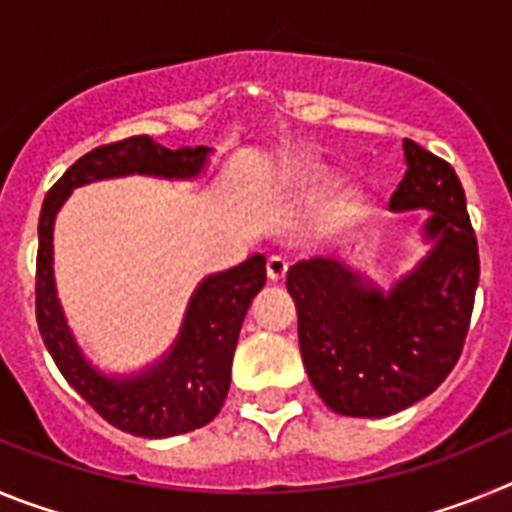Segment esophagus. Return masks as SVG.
Returning <instances> with one entry per match:
<instances>
[{
  "label": "esophagus",
  "instance_id": "1",
  "mask_svg": "<svg viewBox=\"0 0 512 512\" xmlns=\"http://www.w3.org/2000/svg\"><path fill=\"white\" fill-rule=\"evenodd\" d=\"M287 269H289V264L282 259V256H271V259L266 261V274H269L271 282H284V277H287Z\"/></svg>",
  "mask_w": 512,
  "mask_h": 512
}]
</instances>
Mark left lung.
Segmentation results:
<instances>
[{
  "label": "left lung",
  "mask_w": 512,
  "mask_h": 512,
  "mask_svg": "<svg viewBox=\"0 0 512 512\" xmlns=\"http://www.w3.org/2000/svg\"><path fill=\"white\" fill-rule=\"evenodd\" d=\"M402 151L408 171L390 210H428L420 235L431 251L390 289L323 256L287 274L307 377L333 413L351 418L400 413L449 377L479 282L459 176L413 140H402Z\"/></svg>",
  "instance_id": "1"
}]
</instances>
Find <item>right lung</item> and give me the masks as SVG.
Listing matches in <instances>:
<instances>
[{"label": "right lung", "mask_w": 512, "mask_h": 512, "mask_svg": "<svg viewBox=\"0 0 512 512\" xmlns=\"http://www.w3.org/2000/svg\"><path fill=\"white\" fill-rule=\"evenodd\" d=\"M210 153L212 148L207 146L171 151L158 146L151 135H135L94 148L53 184L40 210L35 274L40 336L66 382L107 423L133 436H179L202 428L220 413L228 397L243 318L266 284V259L253 253L243 264L202 279L189 297L182 328L169 351L140 372L107 374L81 351L63 315L53 277V225L76 187L135 174L192 182L207 171Z\"/></svg>", "instance_id": "1"}]
</instances>
